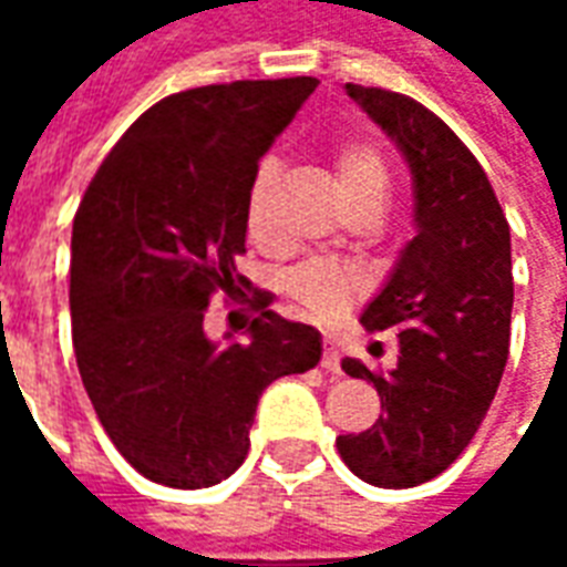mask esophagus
Masks as SVG:
<instances>
[{
  "instance_id": "34e87169",
  "label": "esophagus",
  "mask_w": 567,
  "mask_h": 567,
  "mask_svg": "<svg viewBox=\"0 0 567 567\" xmlns=\"http://www.w3.org/2000/svg\"><path fill=\"white\" fill-rule=\"evenodd\" d=\"M321 368L340 373V349L333 343V337H324V355H321Z\"/></svg>"
}]
</instances>
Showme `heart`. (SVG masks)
Listing matches in <instances>:
<instances>
[{
  "instance_id": "1",
  "label": "heart",
  "mask_w": 567,
  "mask_h": 567,
  "mask_svg": "<svg viewBox=\"0 0 567 567\" xmlns=\"http://www.w3.org/2000/svg\"><path fill=\"white\" fill-rule=\"evenodd\" d=\"M337 185L346 206L358 199L385 197V163L370 145H343L337 151ZM276 185V163H260L258 173L248 185L246 224L248 234L264 239L270 234V197ZM364 288V276L355 267H343L337 260L312 258L297 264L295 270L285 272V291L307 309L312 319H333L340 316Z\"/></svg>"
}]
</instances>
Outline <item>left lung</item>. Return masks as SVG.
<instances>
[{"label":"left lung","instance_id":"8db88e82","mask_svg":"<svg viewBox=\"0 0 567 567\" xmlns=\"http://www.w3.org/2000/svg\"><path fill=\"white\" fill-rule=\"evenodd\" d=\"M346 93L404 154L416 236L361 312L364 331H398V364L373 373L343 361L349 377L373 382L382 416L337 437V450L370 486L410 488L462 455L498 392L511 355V224L483 166L434 112L382 87Z\"/></svg>","mask_w":567,"mask_h":567}]
</instances>
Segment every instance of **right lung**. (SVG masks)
Returning <instances> with one entry per match:
<instances>
[{
    "instance_id": "right-lung-1",
    "label": "right lung",
    "mask_w": 567,
    "mask_h": 567,
    "mask_svg": "<svg viewBox=\"0 0 567 567\" xmlns=\"http://www.w3.org/2000/svg\"><path fill=\"white\" fill-rule=\"evenodd\" d=\"M319 81H234L166 96L93 175L72 224L79 373L105 434L142 476L206 488L248 455L258 398L321 358V333L251 295L248 337L212 343L206 307L251 288L246 197L258 161Z\"/></svg>"
}]
</instances>
